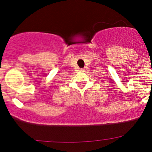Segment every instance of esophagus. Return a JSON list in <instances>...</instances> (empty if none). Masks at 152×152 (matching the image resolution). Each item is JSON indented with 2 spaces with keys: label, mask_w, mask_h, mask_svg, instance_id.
Returning a JSON list of instances; mask_svg holds the SVG:
<instances>
[{
  "label": "esophagus",
  "mask_w": 152,
  "mask_h": 152,
  "mask_svg": "<svg viewBox=\"0 0 152 152\" xmlns=\"http://www.w3.org/2000/svg\"><path fill=\"white\" fill-rule=\"evenodd\" d=\"M80 71H84V69H81V70H80Z\"/></svg>",
  "instance_id": "esophagus-1"
}]
</instances>
